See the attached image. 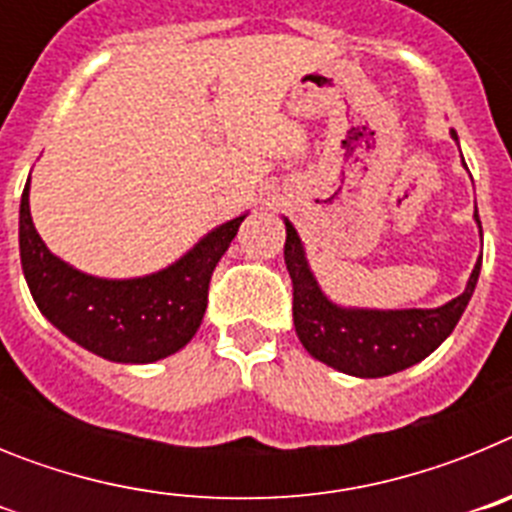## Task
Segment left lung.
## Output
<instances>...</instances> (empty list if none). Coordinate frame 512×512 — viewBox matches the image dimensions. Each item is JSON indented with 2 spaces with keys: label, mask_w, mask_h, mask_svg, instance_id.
Listing matches in <instances>:
<instances>
[{
  "label": "left lung",
  "mask_w": 512,
  "mask_h": 512,
  "mask_svg": "<svg viewBox=\"0 0 512 512\" xmlns=\"http://www.w3.org/2000/svg\"><path fill=\"white\" fill-rule=\"evenodd\" d=\"M451 135L456 138L454 130ZM474 220L479 223L477 210ZM284 225V261L292 277V318L297 336L307 354L351 377H387L433 354L456 328L477 287L482 259L474 264L467 289L436 310H343L320 292L307 266L300 235L289 220Z\"/></svg>",
  "instance_id": "left-lung-1"
}]
</instances>
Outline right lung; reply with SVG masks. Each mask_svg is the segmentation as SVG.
I'll return each instance as SVG.
<instances>
[{
  "instance_id": "right-lung-1",
  "label": "right lung",
  "mask_w": 512,
  "mask_h": 512,
  "mask_svg": "<svg viewBox=\"0 0 512 512\" xmlns=\"http://www.w3.org/2000/svg\"><path fill=\"white\" fill-rule=\"evenodd\" d=\"M30 179L20 202V261L35 305L61 333L120 364H151L187 346L207 310L212 271L243 217L207 233L169 269L140 279H97L56 259L30 217Z\"/></svg>"
}]
</instances>
